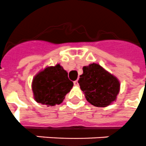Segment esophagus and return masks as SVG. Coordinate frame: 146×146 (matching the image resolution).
<instances>
[{"mask_svg": "<svg viewBox=\"0 0 146 146\" xmlns=\"http://www.w3.org/2000/svg\"><path fill=\"white\" fill-rule=\"evenodd\" d=\"M73 84H74V85H75V86H79V82H78V80L74 81V82H73Z\"/></svg>", "mask_w": 146, "mask_h": 146, "instance_id": "esophagus-1", "label": "esophagus"}]
</instances>
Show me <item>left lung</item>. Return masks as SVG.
I'll return each instance as SVG.
<instances>
[{
  "instance_id": "left-lung-1",
  "label": "left lung",
  "mask_w": 146,
  "mask_h": 146,
  "mask_svg": "<svg viewBox=\"0 0 146 146\" xmlns=\"http://www.w3.org/2000/svg\"><path fill=\"white\" fill-rule=\"evenodd\" d=\"M79 83L87 101L96 107H106L116 101L120 88L117 77L96 63L83 67Z\"/></svg>"
}]
</instances>
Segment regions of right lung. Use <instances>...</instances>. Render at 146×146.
I'll return each instance as SVG.
<instances>
[{"instance_id": "right-lung-1", "label": "right lung", "mask_w": 146, "mask_h": 146, "mask_svg": "<svg viewBox=\"0 0 146 146\" xmlns=\"http://www.w3.org/2000/svg\"><path fill=\"white\" fill-rule=\"evenodd\" d=\"M73 86L67 71L58 64L46 67L36 74L32 83V90L35 101L49 107L62 103Z\"/></svg>"}]
</instances>
